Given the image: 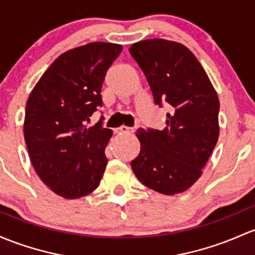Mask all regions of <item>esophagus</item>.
I'll return each mask as SVG.
<instances>
[{
  "label": "esophagus",
  "mask_w": 255,
  "mask_h": 255,
  "mask_svg": "<svg viewBox=\"0 0 255 255\" xmlns=\"http://www.w3.org/2000/svg\"><path fill=\"white\" fill-rule=\"evenodd\" d=\"M132 131H133L132 128L125 127V125H122V127L116 128V132L120 133V135H122V133H130V132H132Z\"/></svg>",
  "instance_id": "esophagus-1"
}]
</instances>
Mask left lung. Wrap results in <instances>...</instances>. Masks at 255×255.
<instances>
[{
  "label": "left lung",
  "instance_id": "left-lung-1",
  "mask_svg": "<svg viewBox=\"0 0 255 255\" xmlns=\"http://www.w3.org/2000/svg\"><path fill=\"white\" fill-rule=\"evenodd\" d=\"M130 53L146 75L154 102L170 105L164 130L136 131V177L161 194L188 190L201 177L219 138V98L196 56L182 43L138 41Z\"/></svg>",
  "mask_w": 255,
  "mask_h": 255
}]
</instances>
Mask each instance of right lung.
I'll list each match as a JSON object with an SVG mask.
<instances>
[{
  "label": "right lung",
  "instance_id": "obj_1",
  "mask_svg": "<svg viewBox=\"0 0 255 255\" xmlns=\"http://www.w3.org/2000/svg\"><path fill=\"white\" fill-rule=\"evenodd\" d=\"M122 45L91 42L62 53L30 94L24 138L35 171L65 199L94 192L108 160L105 149L111 128L86 123L102 106L101 89Z\"/></svg>",
  "mask_w": 255,
  "mask_h": 255
}]
</instances>
